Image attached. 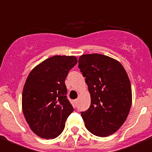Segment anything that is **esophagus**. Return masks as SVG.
<instances>
[{
	"mask_svg": "<svg viewBox=\"0 0 152 152\" xmlns=\"http://www.w3.org/2000/svg\"><path fill=\"white\" fill-rule=\"evenodd\" d=\"M77 100H74V104H75V106H76V104H77Z\"/></svg>",
	"mask_w": 152,
	"mask_h": 152,
	"instance_id": "obj_1",
	"label": "esophagus"
}]
</instances>
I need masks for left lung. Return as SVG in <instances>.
I'll list each match as a JSON object with an SVG mask.
<instances>
[{
    "instance_id": "left-lung-1",
    "label": "left lung",
    "mask_w": 152,
    "mask_h": 152,
    "mask_svg": "<svg viewBox=\"0 0 152 152\" xmlns=\"http://www.w3.org/2000/svg\"><path fill=\"white\" fill-rule=\"evenodd\" d=\"M78 62L91 99L81 113L86 128L96 136H109L123 126L131 108L128 75L121 63L104 55H83Z\"/></svg>"
}]
</instances>
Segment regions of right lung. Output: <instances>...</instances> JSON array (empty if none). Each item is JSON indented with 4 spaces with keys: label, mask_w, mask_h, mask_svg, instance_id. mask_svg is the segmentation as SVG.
Instances as JSON below:
<instances>
[{
    "label": "right lung",
    "mask_w": 152,
    "mask_h": 152,
    "mask_svg": "<svg viewBox=\"0 0 152 152\" xmlns=\"http://www.w3.org/2000/svg\"><path fill=\"white\" fill-rule=\"evenodd\" d=\"M77 62L75 56H52L28 75L22 94L23 113L29 128L40 138L58 136L74 111L66 96L64 80Z\"/></svg>",
    "instance_id": "1"
}]
</instances>
